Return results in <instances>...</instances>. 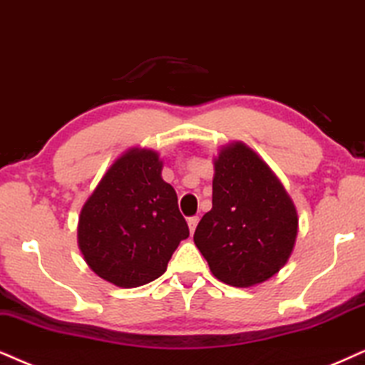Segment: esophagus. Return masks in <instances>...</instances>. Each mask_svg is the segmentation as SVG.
Returning a JSON list of instances; mask_svg holds the SVG:
<instances>
[{
  "label": "esophagus",
  "instance_id": "obj_1",
  "mask_svg": "<svg viewBox=\"0 0 365 365\" xmlns=\"http://www.w3.org/2000/svg\"><path fill=\"white\" fill-rule=\"evenodd\" d=\"M188 229H190V232L193 234L195 232V229H197V224H198V217L197 215H193V217H188Z\"/></svg>",
  "mask_w": 365,
  "mask_h": 365
}]
</instances>
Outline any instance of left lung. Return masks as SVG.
<instances>
[{"label":"left lung","mask_w":365,"mask_h":365,"mask_svg":"<svg viewBox=\"0 0 365 365\" xmlns=\"http://www.w3.org/2000/svg\"><path fill=\"white\" fill-rule=\"evenodd\" d=\"M214 167L212 209L193 241L217 279L239 288L262 283L292 255L297 209L271 168L242 143L220 150Z\"/></svg>","instance_id":"8db88e82"}]
</instances>
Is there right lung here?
Returning <instances> with one entry per match:
<instances>
[{"mask_svg": "<svg viewBox=\"0 0 365 365\" xmlns=\"http://www.w3.org/2000/svg\"><path fill=\"white\" fill-rule=\"evenodd\" d=\"M158 153L129 150L113 163L79 217V247L92 271L121 288L160 278L188 225Z\"/></svg>", "mask_w": 365, "mask_h": 365, "instance_id": "obj_1", "label": "right lung"}]
</instances>
